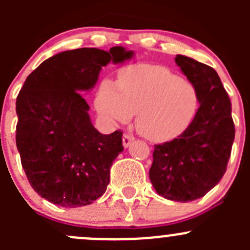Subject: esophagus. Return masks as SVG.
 <instances>
[{"instance_id":"34e87169","label":"esophagus","mask_w":250,"mask_h":250,"mask_svg":"<svg viewBox=\"0 0 250 250\" xmlns=\"http://www.w3.org/2000/svg\"><path fill=\"white\" fill-rule=\"evenodd\" d=\"M122 141H123V146H125V147H128V146L134 141V137H133L130 133H125V134H123Z\"/></svg>"}]
</instances>
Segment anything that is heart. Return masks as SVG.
I'll list each match as a JSON object with an SVG mask.
<instances>
[{
    "instance_id": "1",
    "label": "heart",
    "mask_w": 250,
    "mask_h": 250,
    "mask_svg": "<svg viewBox=\"0 0 250 250\" xmlns=\"http://www.w3.org/2000/svg\"><path fill=\"white\" fill-rule=\"evenodd\" d=\"M103 83L97 109L112 123H125L138 113V132L163 143L183 134L197 112L200 98L195 85L160 65H134L121 70L116 82Z\"/></svg>"
}]
</instances>
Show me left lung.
Masks as SVG:
<instances>
[{"instance_id":"1","label":"left lung","mask_w":250,"mask_h":250,"mask_svg":"<svg viewBox=\"0 0 250 250\" xmlns=\"http://www.w3.org/2000/svg\"><path fill=\"white\" fill-rule=\"evenodd\" d=\"M175 62L195 85L200 107L188 129L155 145L151 183L158 195L190 202L210 191L226 172L234 140L231 102L215 70L184 55Z\"/></svg>"}]
</instances>
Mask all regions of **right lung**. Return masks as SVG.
Segmentation results:
<instances>
[{
    "mask_svg": "<svg viewBox=\"0 0 250 250\" xmlns=\"http://www.w3.org/2000/svg\"><path fill=\"white\" fill-rule=\"evenodd\" d=\"M133 52L78 48L44 60L17 98V147L30 185L60 207L87 206L106 191L110 168L123 151L122 132L104 135L90 123L80 92L97 83L103 66Z\"/></svg>",
    "mask_w": 250,
    "mask_h": 250,
    "instance_id": "right-lung-1",
    "label": "right lung"
}]
</instances>
